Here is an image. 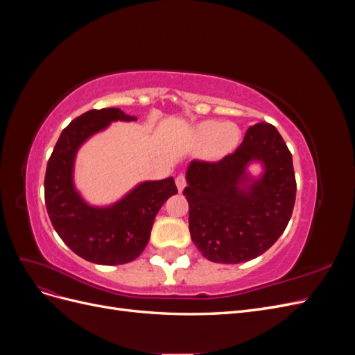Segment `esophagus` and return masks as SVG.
<instances>
[{"mask_svg":"<svg viewBox=\"0 0 355 355\" xmlns=\"http://www.w3.org/2000/svg\"><path fill=\"white\" fill-rule=\"evenodd\" d=\"M175 182H176V187H178V189H179V192L184 191V188L187 187V178H185V175H184V173L178 175L176 179H175Z\"/></svg>","mask_w":355,"mask_h":355,"instance_id":"obj_1","label":"esophagus"}]
</instances>
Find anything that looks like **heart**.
I'll return each instance as SVG.
<instances>
[{
    "label": "heart",
    "instance_id": "obj_1",
    "mask_svg": "<svg viewBox=\"0 0 355 355\" xmlns=\"http://www.w3.org/2000/svg\"><path fill=\"white\" fill-rule=\"evenodd\" d=\"M197 135L201 141H209V149L213 155H222L237 144L240 132L237 125L231 123L206 121L198 125Z\"/></svg>",
    "mask_w": 355,
    "mask_h": 355
}]
</instances>
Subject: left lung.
Wrapping results in <instances>:
<instances>
[{"instance_id": "obj_1", "label": "left lung", "mask_w": 355, "mask_h": 355, "mask_svg": "<svg viewBox=\"0 0 355 355\" xmlns=\"http://www.w3.org/2000/svg\"><path fill=\"white\" fill-rule=\"evenodd\" d=\"M261 159L266 173L247 190L245 166ZM184 196L191 239L206 259L241 263L265 253L284 232L296 200L292 154L270 123L249 127L243 144L219 161L194 159Z\"/></svg>"}]
</instances>
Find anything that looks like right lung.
<instances>
[{
    "instance_id": "right-lung-1",
    "label": "right lung",
    "mask_w": 355,
    "mask_h": 355,
    "mask_svg": "<svg viewBox=\"0 0 355 355\" xmlns=\"http://www.w3.org/2000/svg\"><path fill=\"white\" fill-rule=\"evenodd\" d=\"M132 121L118 108L92 110L71 121L49 158L44 197L53 228L69 249L99 265H121L144 252L159 207L178 194L173 178L144 182L111 207L85 204L73 188L72 168L80 145L111 121Z\"/></svg>"
}]
</instances>
